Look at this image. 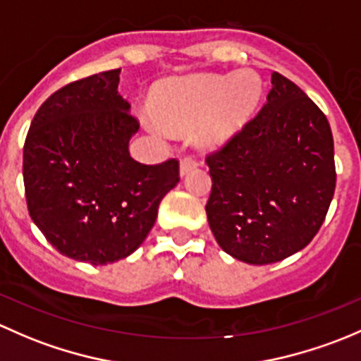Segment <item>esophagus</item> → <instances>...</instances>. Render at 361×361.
I'll use <instances>...</instances> for the list:
<instances>
[{"instance_id":"esophagus-1","label":"esophagus","mask_w":361,"mask_h":361,"mask_svg":"<svg viewBox=\"0 0 361 361\" xmlns=\"http://www.w3.org/2000/svg\"><path fill=\"white\" fill-rule=\"evenodd\" d=\"M196 166H198V159H196L195 156H184V158L180 159V176H185V173L191 172Z\"/></svg>"}]
</instances>
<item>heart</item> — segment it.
Segmentation results:
<instances>
[{"mask_svg": "<svg viewBox=\"0 0 361 361\" xmlns=\"http://www.w3.org/2000/svg\"><path fill=\"white\" fill-rule=\"evenodd\" d=\"M261 97V78L250 69L202 74L166 85L156 99L154 114L172 132H188L203 123V142L219 146L250 121Z\"/></svg>", "mask_w": 361, "mask_h": 361, "instance_id": "obj_1", "label": "heart"}]
</instances>
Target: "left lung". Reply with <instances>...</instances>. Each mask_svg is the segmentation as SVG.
Listing matches in <instances>:
<instances>
[{"label": "left lung", "mask_w": 361, "mask_h": 361, "mask_svg": "<svg viewBox=\"0 0 361 361\" xmlns=\"http://www.w3.org/2000/svg\"><path fill=\"white\" fill-rule=\"evenodd\" d=\"M262 109L224 146L207 154V217L224 252L248 264L302 250L336 191L329 120L293 81L271 74Z\"/></svg>", "instance_id": "left-lung-1"}]
</instances>
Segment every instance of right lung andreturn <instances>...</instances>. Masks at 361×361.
<instances>
[{
  "label": "right lung",
  "instance_id": "obj_1",
  "mask_svg": "<svg viewBox=\"0 0 361 361\" xmlns=\"http://www.w3.org/2000/svg\"><path fill=\"white\" fill-rule=\"evenodd\" d=\"M120 73L59 88L35 114L24 144L29 215L61 254L94 266L137 250L163 196L180 180L179 159L144 165L130 156L139 120L118 94Z\"/></svg>",
  "mask_w": 361,
  "mask_h": 361
}]
</instances>
